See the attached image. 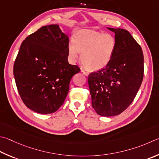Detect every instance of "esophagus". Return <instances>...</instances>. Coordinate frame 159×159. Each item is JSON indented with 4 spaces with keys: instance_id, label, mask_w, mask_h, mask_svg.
<instances>
[{
    "instance_id": "esophagus-1",
    "label": "esophagus",
    "mask_w": 159,
    "mask_h": 159,
    "mask_svg": "<svg viewBox=\"0 0 159 159\" xmlns=\"http://www.w3.org/2000/svg\"><path fill=\"white\" fill-rule=\"evenodd\" d=\"M81 71L83 72V74L85 75L86 76H88V75H89V71H85V70H81Z\"/></svg>"
}]
</instances>
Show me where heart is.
<instances>
[{"label": "heart", "mask_w": 159, "mask_h": 159, "mask_svg": "<svg viewBox=\"0 0 159 159\" xmlns=\"http://www.w3.org/2000/svg\"><path fill=\"white\" fill-rule=\"evenodd\" d=\"M117 49V40L111 33L92 30L78 31L68 44V57L75 62L81 53V61L88 70H100L111 61Z\"/></svg>", "instance_id": "obj_1"}]
</instances>
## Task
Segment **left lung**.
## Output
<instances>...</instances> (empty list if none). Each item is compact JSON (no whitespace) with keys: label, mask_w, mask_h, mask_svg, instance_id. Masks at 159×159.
<instances>
[{"label":"left lung","mask_w":159,"mask_h":159,"mask_svg":"<svg viewBox=\"0 0 159 159\" xmlns=\"http://www.w3.org/2000/svg\"><path fill=\"white\" fill-rule=\"evenodd\" d=\"M115 33L117 49L105 68L88 76L92 107L104 117L117 115L126 110L138 93L144 74L142 48L129 32L108 28Z\"/></svg>","instance_id":"obj_1"}]
</instances>
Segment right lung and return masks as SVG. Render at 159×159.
<instances>
[{
    "instance_id": "1",
    "label": "right lung",
    "mask_w": 159,
    "mask_h": 159,
    "mask_svg": "<svg viewBox=\"0 0 159 159\" xmlns=\"http://www.w3.org/2000/svg\"><path fill=\"white\" fill-rule=\"evenodd\" d=\"M68 44L57 24L40 28L22 42L13 72L20 97L32 111L53 113L64 103L71 78L80 70L69 64Z\"/></svg>"
}]
</instances>
